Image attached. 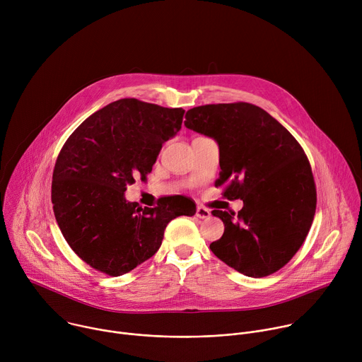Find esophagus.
I'll return each instance as SVG.
<instances>
[{
	"label": "esophagus",
	"mask_w": 362,
	"mask_h": 362,
	"mask_svg": "<svg viewBox=\"0 0 362 362\" xmlns=\"http://www.w3.org/2000/svg\"><path fill=\"white\" fill-rule=\"evenodd\" d=\"M196 216H197L199 219H206V218H209V216H211V211H209V209H206V208H203V206H197V209H196Z\"/></svg>",
	"instance_id": "1"
}]
</instances>
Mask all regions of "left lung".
<instances>
[{
    "mask_svg": "<svg viewBox=\"0 0 362 362\" xmlns=\"http://www.w3.org/2000/svg\"><path fill=\"white\" fill-rule=\"evenodd\" d=\"M185 126L219 144L221 173L235 214L215 209L225 232L211 250L235 271L268 276L285 267L311 229L317 189L311 165L296 139L264 109L249 103L206 105L186 113Z\"/></svg>",
    "mask_w": 362,
    "mask_h": 362,
    "instance_id": "obj_1",
    "label": "left lung"
}]
</instances>
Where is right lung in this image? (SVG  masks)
I'll return each mask as SVG.
<instances>
[{"instance_id": "obj_1", "label": "right lung", "mask_w": 362, "mask_h": 362, "mask_svg": "<svg viewBox=\"0 0 362 362\" xmlns=\"http://www.w3.org/2000/svg\"><path fill=\"white\" fill-rule=\"evenodd\" d=\"M183 115V109L122 98L87 117L64 143L51 202L64 239L91 268L110 276L130 272L159 250L172 219L196 214L185 196L162 197L156 208L124 196L129 185L151 172Z\"/></svg>"}]
</instances>
